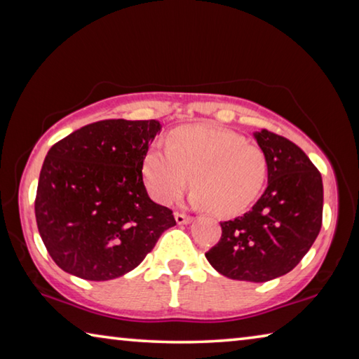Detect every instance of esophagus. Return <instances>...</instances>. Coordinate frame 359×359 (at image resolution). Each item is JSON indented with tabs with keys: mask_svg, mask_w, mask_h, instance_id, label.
<instances>
[{
	"mask_svg": "<svg viewBox=\"0 0 359 359\" xmlns=\"http://www.w3.org/2000/svg\"><path fill=\"white\" fill-rule=\"evenodd\" d=\"M174 218H175V222H177V224H187V223H190V222L193 220V218H191L190 215L180 214V212H175Z\"/></svg>",
	"mask_w": 359,
	"mask_h": 359,
	"instance_id": "obj_1",
	"label": "esophagus"
}]
</instances>
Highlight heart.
<instances>
[{"mask_svg": "<svg viewBox=\"0 0 359 359\" xmlns=\"http://www.w3.org/2000/svg\"><path fill=\"white\" fill-rule=\"evenodd\" d=\"M142 174L160 204L179 198L191 177L193 205L233 217L250 208L263 190L267 160L258 145L247 144L238 133L215 125H185L169 135L168 149L155 145L147 150Z\"/></svg>", "mask_w": 359, "mask_h": 359, "instance_id": "obj_1", "label": "heart"}]
</instances>
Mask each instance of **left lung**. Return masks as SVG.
<instances>
[{"instance_id":"1","label":"left lung","mask_w":359,"mask_h":359,"mask_svg":"<svg viewBox=\"0 0 359 359\" xmlns=\"http://www.w3.org/2000/svg\"><path fill=\"white\" fill-rule=\"evenodd\" d=\"M267 160V188L252 210L223 222L222 238L205 253L222 276L267 282L288 274L317 239L323 182L309 156L274 133H253Z\"/></svg>"}]
</instances>
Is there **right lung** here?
<instances>
[{
    "label": "right lung",
    "mask_w": 359,
    "mask_h": 359,
    "mask_svg": "<svg viewBox=\"0 0 359 359\" xmlns=\"http://www.w3.org/2000/svg\"><path fill=\"white\" fill-rule=\"evenodd\" d=\"M156 120H101L82 126L47 151L34 201L48 255L85 280H112L142 263L175 224L172 210L154 203L142 161Z\"/></svg>",
    "instance_id": "1"
}]
</instances>
